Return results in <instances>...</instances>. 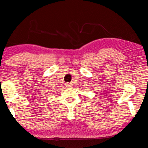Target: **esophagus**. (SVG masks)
<instances>
[{"mask_svg": "<svg viewBox=\"0 0 148 148\" xmlns=\"http://www.w3.org/2000/svg\"><path fill=\"white\" fill-rule=\"evenodd\" d=\"M66 87L67 88H73V84H71V83H66Z\"/></svg>", "mask_w": 148, "mask_h": 148, "instance_id": "obj_1", "label": "esophagus"}]
</instances>
